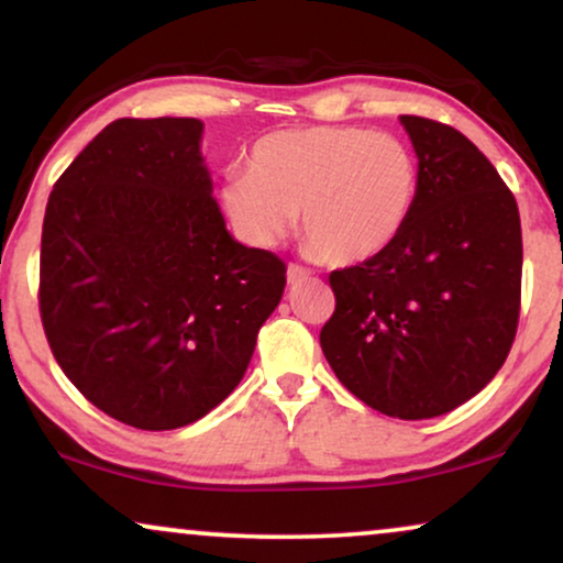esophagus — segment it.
<instances>
[{
	"mask_svg": "<svg viewBox=\"0 0 563 563\" xmlns=\"http://www.w3.org/2000/svg\"><path fill=\"white\" fill-rule=\"evenodd\" d=\"M287 279H289L291 284L305 282V279H310V272H307V268L299 266V264H289V266H287Z\"/></svg>",
	"mask_w": 563,
	"mask_h": 563,
	"instance_id": "esophagus-1",
	"label": "esophagus"
}]
</instances>
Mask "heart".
Wrapping results in <instances>:
<instances>
[{
    "mask_svg": "<svg viewBox=\"0 0 563 563\" xmlns=\"http://www.w3.org/2000/svg\"><path fill=\"white\" fill-rule=\"evenodd\" d=\"M418 161L389 133L353 125L276 130L251 145L249 172L230 174L220 202L245 243L272 249L295 225L335 266L379 256L418 202Z\"/></svg>",
    "mask_w": 563,
    "mask_h": 563,
    "instance_id": "b5f03b06",
    "label": "heart"
}]
</instances>
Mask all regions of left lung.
Masks as SVG:
<instances>
[{"mask_svg":"<svg viewBox=\"0 0 563 563\" xmlns=\"http://www.w3.org/2000/svg\"><path fill=\"white\" fill-rule=\"evenodd\" d=\"M399 120L418 153V202L387 251L330 274L335 312L320 345L361 402L426 420L503 368L518 333L522 235L512 191L466 135Z\"/></svg>","mask_w":563,"mask_h":563,"instance_id":"1","label":"left lung"}]
</instances>
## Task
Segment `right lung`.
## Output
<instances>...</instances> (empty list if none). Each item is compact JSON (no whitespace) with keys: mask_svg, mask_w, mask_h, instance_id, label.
<instances>
[{"mask_svg":"<svg viewBox=\"0 0 563 563\" xmlns=\"http://www.w3.org/2000/svg\"><path fill=\"white\" fill-rule=\"evenodd\" d=\"M195 118L107 125L48 197L37 305L76 389L110 418L174 430L243 379L287 266L225 230Z\"/></svg>","mask_w":563,"mask_h":563,"instance_id":"right-lung-1","label":"right lung"}]
</instances>
